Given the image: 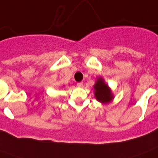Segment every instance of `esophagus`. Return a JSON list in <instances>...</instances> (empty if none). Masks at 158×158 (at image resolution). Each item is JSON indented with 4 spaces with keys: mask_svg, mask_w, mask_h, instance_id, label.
I'll use <instances>...</instances> for the list:
<instances>
[{
    "mask_svg": "<svg viewBox=\"0 0 158 158\" xmlns=\"http://www.w3.org/2000/svg\"><path fill=\"white\" fill-rule=\"evenodd\" d=\"M77 86L80 87V88H81V87L84 86V83H83V82H79V83H77Z\"/></svg>",
    "mask_w": 158,
    "mask_h": 158,
    "instance_id": "1",
    "label": "esophagus"
}]
</instances>
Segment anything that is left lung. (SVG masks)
<instances>
[{
	"instance_id": "8db88e82",
	"label": "left lung",
	"mask_w": 158,
	"mask_h": 158,
	"mask_svg": "<svg viewBox=\"0 0 158 158\" xmlns=\"http://www.w3.org/2000/svg\"><path fill=\"white\" fill-rule=\"evenodd\" d=\"M94 89L95 98L98 101L102 103L106 104L113 99V95L110 91V89L101 77L98 78L96 83L94 84Z\"/></svg>"
}]
</instances>
